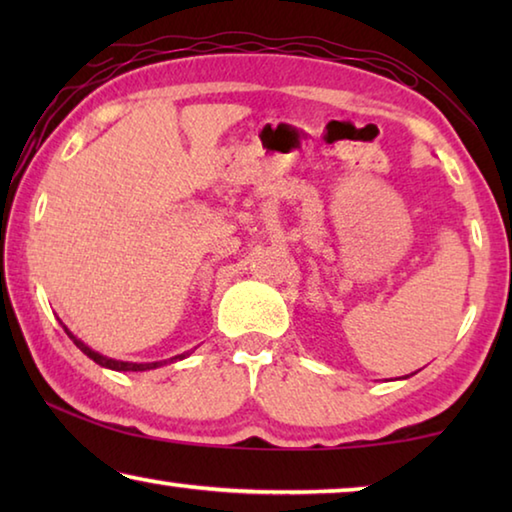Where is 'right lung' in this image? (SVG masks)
Instances as JSON below:
<instances>
[{
	"label": "right lung",
	"mask_w": 512,
	"mask_h": 512,
	"mask_svg": "<svg viewBox=\"0 0 512 512\" xmlns=\"http://www.w3.org/2000/svg\"><path fill=\"white\" fill-rule=\"evenodd\" d=\"M65 332H67V336L69 339H72L74 343H76V348H79L83 354H88V357L94 361V363H99V366H103V368H110V370H117V372H142V370H153V368H160V366H164V363L167 361H153V363H128V361H115V359H108V357H101L99 352H94V350H90L88 345H85L83 341H79L76 339V336L69 332V329L65 327ZM189 352H185V354H178V357H173L169 363H173V361H178V359H185Z\"/></svg>",
	"instance_id": "1"
}]
</instances>
